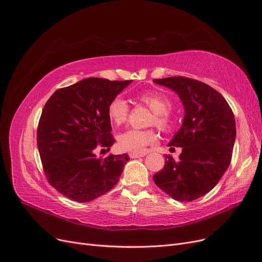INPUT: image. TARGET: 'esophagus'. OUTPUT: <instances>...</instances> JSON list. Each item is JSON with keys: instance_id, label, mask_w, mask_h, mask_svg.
<instances>
[{"instance_id": "34e87169", "label": "esophagus", "mask_w": 262, "mask_h": 262, "mask_svg": "<svg viewBox=\"0 0 262 262\" xmlns=\"http://www.w3.org/2000/svg\"><path fill=\"white\" fill-rule=\"evenodd\" d=\"M146 153H129L130 158H138V157H143L145 156Z\"/></svg>"}]
</instances>
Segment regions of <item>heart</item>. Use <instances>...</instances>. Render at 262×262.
I'll return each mask as SVG.
<instances>
[{"label":"heart","instance_id":"b5f03b06","mask_svg":"<svg viewBox=\"0 0 262 262\" xmlns=\"http://www.w3.org/2000/svg\"><path fill=\"white\" fill-rule=\"evenodd\" d=\"M138 100L153 112L150 125H155L162 130H168L172 126V118L169 111L172 103L167 96L158 92H142L137 96ZM108 117L115 125H121L126 122L129 113L127 101L121 96H116L108 104ZM156 135L152 129L138 130L128 129L120 134L118 137V146L121 151L139 153L146 145L155 141Z\"/></svg>","mask_w":262,"mask_h":262}]
</instances>
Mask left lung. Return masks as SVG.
Returning a JSON list of instances; mask_svg holds the SVG:
<instances>
[{
    "mask_svg": "<svg viewBox=\"0 0 262 262\" xmlns=\"http://www.w3.org/2000/svg\"><path fill=\"white\" fill-rule=\"evenodd\" d=\"M171 89L185 109L183 124L169 145L181 146L178 161L166 155L155 184L178 201H192L209 192L228 168L235 140V120L217 91L186 77L155 79Z\"/></svg>",
    "mask_w": 262,
    "mask_h": 262,
    "instance_id": "8db88e82",
    "label": "left lung"
}]
</instances>
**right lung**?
<instances>
[{"instance_id":"add662e5","label":"right lung","mask_w":262,"mask_h":262,"mask_svg":"<svg viewBox=\"0 0 262 262\" xmlns=\"http://www.w3.org/2000/svg\"><path fill=\"white\" fill-rule=\"evenodd\" d=\"M132 80L86 78L56 90L43 106L37 127V146L50 185L74 201L88 202L115 186L126 154L97 158V146L115 142L108 104Z\"/></svg>"}]
</instances>
